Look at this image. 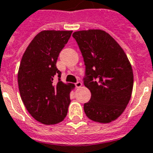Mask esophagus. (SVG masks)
<instances>
[{"instance_id": "obj_1", "label": "esophagus", "mask_w": 153, "mask_h": 153, "mask_svg": "<svg viewBox=\"0 0 153 153\" xmlns=\"http://www.w3.org/2000/svg\"><path fill=\"white\" fill-rule=\"evenodd\" d=\"M75 85L76 88H81V86H82V83H81V81H78V82H76Z\"/></svg>"}]
</instances>
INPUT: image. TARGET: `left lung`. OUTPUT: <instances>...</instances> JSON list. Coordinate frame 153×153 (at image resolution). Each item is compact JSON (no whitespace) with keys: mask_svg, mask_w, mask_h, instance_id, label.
I'll use <instances>...</instances> for the list:
<instances>
[{"mask_svg":"<svg viewBox=\"0 0 153 153\" xmlns=\"http://www.w3.org/2000/svg\"><path fill=\"white\" fill-rule=\"evenodd\" d=\"M72 36L84 59L85 86L91 92V99L84 104L85 113L95 122L110 123L123 113L131 98L134 74L129 59L105 31L82 30Z\"/></svg>","mask_w":153,"mask_h":153,"instance_id":"8db88e82","label":"left lung"}]
</instances>
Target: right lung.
I'll use <instances>...</instances> for the list:
<instances>
[{
  "mask_svg": "<svg viewBox=\"0 0 153 153\" xmlns=\"http://www.w3.org/2000/svg\"><path fill=\"white\" fill-rule=\"evenodd\" d=\"M72 31L45 30L39 32L23 53L18 72V84L23 104L35 120L44 125L59 123L66 117L74 85L63 83L56 67L60 51Z\"/></svg>",
  "mask_w": 153,
  "mask_h": 153,
  "instance_id": "1",
  "label": "right lung"
}]
</instances>
